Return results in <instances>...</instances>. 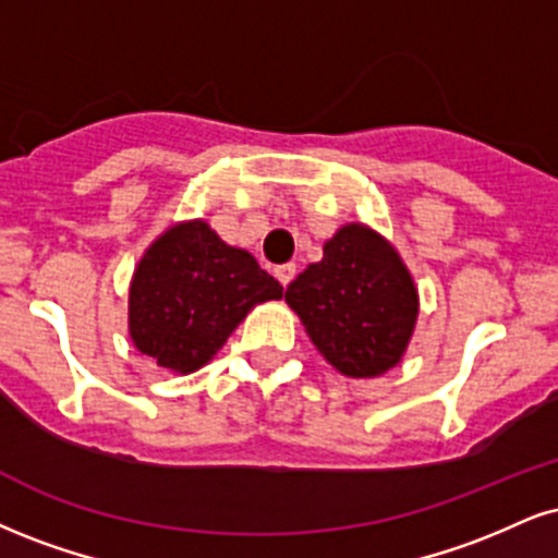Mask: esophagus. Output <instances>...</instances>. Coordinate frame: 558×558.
Listing matches in <instances>:
<instances>
[{
    "mask_svg": "<svg viewBox=\"0 0 558 558\" xmlns=\"http://www.w3.org/2000/svg\"><path fill=\"white\" fill-rule=\"evenodd\" d=\"M275 278H278L280 283H283V288H286L293 278H296V265H293V262H288V265L275 267Z\"/></svg>",
    "mask_w": 558,
    "mask_h": 558,
    "instance_id": "1",
    "label": "esophagus"
}]
</instances>
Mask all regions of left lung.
<instances>
[{"mask_svg": "<svg viewBox=\"0 0 558 558\" xmlns=\"http://www.w3.org/2000/svg\"><path fill=\"white\" fill-rule=\"evenodd\" d=\"M286 301L317 351L353 379L398 366L418 317L411 272L395 246L364 223L340 228L322 262L288 286Z\"/></svg>", "mask_w": 558, "mask_h": 558, "instance_id": "1", "label": "left lung"}]
</instances>
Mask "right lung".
<instances>
[{
    "label": "right lung",
    "instance_id": "right-lung-1",
    "mask_svg": "<svg viewBox=\"0 0 558 558\" xmlns=\"http://www.w3.org/2000/svg\"><path fill=\"white\" fill-rule=\"evenodd\" d=\"M283 296L246 250L228 246L205 220H186L147 246L130 286V338L177 374L197 372L262 301Z\"/></svg>",
    "mask_w": 558,
    "mask_h": 558
}]
</instances>
